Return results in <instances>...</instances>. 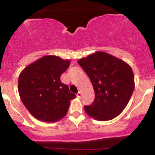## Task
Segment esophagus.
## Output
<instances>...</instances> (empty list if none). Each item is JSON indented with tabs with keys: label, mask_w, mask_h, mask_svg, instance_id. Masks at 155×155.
Returning <instances> with one entry per match:
<instances>
[{
	"label": "esophagus",
	"mask_w": 155,
	"mask_h": 155,
	"mask_svg": "<svg viewBox=\"0 0 155 155\" xmlns=\"http://www.w3.org/2000/svg\"><path fill=\"white\" fill-rule=\"evenodd\" d=\"M81 93L80 92H79L77 94H76V97H77L78 98H80V97H81Z\"/></svg>",
	"instance_id": "obj_1"
}]
</instances>
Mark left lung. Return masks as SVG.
I'll list each match as a JSON object with an SVG mask.
<instances>
[{
    "mask_svg": "<svg viewBox=\"0 0 155 155\" xmlns=\"http://www.w3.org/2000/svg\"><path fill=\"white\" fill-rule=\"evenodd\" d=\"M86 72L95 90V101L84 106L90 117L98 121H108L122 113L134 90L132 68L113 55L96 51L78 60Z\"/></svg>",
    "mask_w": 155,
    "mask_h": 155,
    "instance_id": "obj_1",
    "label": "left lung"
}]
</instances>
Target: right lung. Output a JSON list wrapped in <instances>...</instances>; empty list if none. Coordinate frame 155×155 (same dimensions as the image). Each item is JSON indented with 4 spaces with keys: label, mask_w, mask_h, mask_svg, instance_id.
<instances>
[{
    "label": "right lung",
    "mask_w": 155,
    "mask_h": 155,
    "mask_svg": "<svg viewBox=\"0 0 155 155\" xmlns=\"http://www.w3.org/2000/svg\"><path fill=\"white\" fill-rule=\"evenodd\" d=\"M70 60L55 55L44 56L30 64L20 73L18 91L28 111L37 120L54 122L66 115L70 101L76 95L60 81Z\"/></svg>",
    "instance_id": "1"
}]
</instances>
